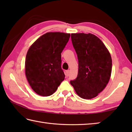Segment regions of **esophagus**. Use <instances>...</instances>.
Instances as JSON below:
<instances>
[{
    "label": "esophagus",
    "mask_w": 132,
    "mask_h": 132,
    "mask_svg": "<svg viewBox=\"0 0 132 132\" xmlns=\"http://www.w3.org/2000/svg\"><path fill=\"white\" fill-rule=\"evenodd\" d=\"M69 72H70V71L69 70H66V76H69Z\"/></svg>",
    "instance_id": "esophagus-1"
}]
</instances>
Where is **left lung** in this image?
I'll use <instances>...</instances> for the list:
<instances>
[{
  "label": "left lung",
  "mask_w": 132,
  "mask_h": 132,
  "mask_svg": "<svg viewBox=\"0 0 132 132\" xmlns=\"http://www.w3.org/2000/svg\"><path fill=\"white\" fill-rule=\"evenodd\" d=\"M71 41L78 60V73L70 80L78 96L91 99L107 85L112 71L110 53L97 36L91 33H72Z\"/></svg>",
  "instance_id": "1"
}]
</instances>
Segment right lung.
Wrapping results in <instances>:
<instances>
[{"instance_id": "1", "label": "right lung", "mask_w": 132, "mask_h": 132, "mask_svg": "<svg viewBox=\"0 0 132 132\" xmlns=\"http://www.w3.org/2000/svg\"><path fill=\"white\" fill-rule=\"evenodd\" d=\"M70 37L69 33L48 32L29 47L26 58V75L30 87L38 95H52L64 79L61 53Z\"/></svg>"}]
</instances>
